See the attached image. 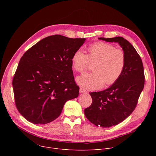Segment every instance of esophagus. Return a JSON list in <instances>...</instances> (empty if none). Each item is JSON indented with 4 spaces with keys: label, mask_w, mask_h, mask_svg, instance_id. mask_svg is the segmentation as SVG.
I'll list each match as a JSON object with an SVG mask.
<instances>
[{
    "label": "esophagus",
    "mask_w": 156,
    "mask_h": 156,
    "mask_svg": "<svg viewBox=\"0 0 156 156\" xmlns=\"http://www.w3.org/2000/svg\"><path fill=\"white\" fill-rule=\"evenodd\" d=\"M84 92V90H83V88L80 87V93H83Z\"/></svg>",
    "instance_id": "34e87169"
}]
</instances>
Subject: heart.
<instances>
[{
	"mask_svg": "<svg viewBox=\"0 0 156 156\" xmlns=\"http://www.w3.org/2000/svg\"><path fill=\"white\" fill-rule=\"evenodd\" d=\"M71 62L73 69L77 72H83L90 63L93 64V72L78 76L76 81L86 90H96L104 84L112 85L119 80L125 70L126 55L122 49L100 41L89 46L86 54L80 49L75 51Z\"/></svg>",
	"mask_w": 156,
	"mask_h": 156,
	"instance_id": "heart-1",
	"label": "heart"
}]
</instances>
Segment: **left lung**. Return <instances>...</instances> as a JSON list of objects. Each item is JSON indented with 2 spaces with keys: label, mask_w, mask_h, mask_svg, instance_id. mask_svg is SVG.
I'll return each mask as SVG.
<instances>
[{
  "label": "left lung",
  "mask_w": 156,
  "mask_h": 156,
  "mask_svg": "<svg viewBox=\"0 0 156 156\" xmlns=\"http://www.w3.org/2000/svg\"><path fill=\"white\" fill-rule=\"evenodd\" d=\"M98 39L118 42L126 55L125 70L119 80L104 91L90 93L92 104L84 111L96 126L109 128L123 122L135 110L144 85V68L134 47L123 37Z\"/></svg>",
  "instance_id": "1"
}]
</instances>
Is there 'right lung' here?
Segmentation results:
<instances>
[{"instance_id":"obj_1","label":"right lung","mask_w":156,"mask_h":156,"mask_svg":"<svg viewBox=\"0 0 156 156\" xmlns=\"http://www.w3.org/2000/svg\"><path fill=\"white\" fill-rule=\"evenodd\" d=\"M85 40L50 36L22 56L12 85L16 107L28 121L50 123L59 117L66 101L78 96L71 58Z\"/></svg>"}]
</instances>
